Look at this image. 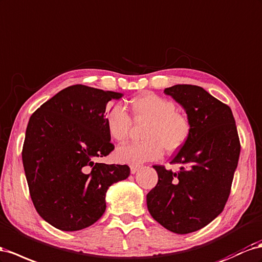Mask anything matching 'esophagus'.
Returning a JSON list of instances; mask_svg holds the SVG:
<instances>
[{"mask_svg": "<svg viewBox=\"0 0 262 262\" xmlns=\"http://www.w3.org/2000/svg\"><path fill=\"white\" fill-rule=\"evenodd\" d=\"M140 168H141V165H131L130 166V169H131V173L132 174H136Z\"/></svg>", "mask_w": 262, "mask_h": 262, "instance_id": "34e87169", "label": "esophagus"}]
</instances>
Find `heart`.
<instances>
[{
    "instance_id": "heart-1",
    "label": "heart",
    "mask_w": 262,
    "mask_h": 262,
    "mask_svg": "<svg viewBox=\"0 0 262 262\" xmlns=\"http://www.w3.org/2000/svg\"><path fill=\"white\" fill-rule=\"evenodd\" d=\"M131 109L137 121L148 122L143 133L145 141L119 146L115 157L120 163L138 165L158 160L164 148L168 153L180 150L192 132L189 119L176 111L173 101L158 95L146 94L133 99ZM104 121L109 136L117 142H123L129 137L132 120L120 103L109 105Z\"/></svg>"
}]
</instances>
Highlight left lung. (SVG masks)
<instances>
[{
	"mask_svg": "<svg viewBox=\"0 0 262 262\" xmlns=\"http://www.w3.org/2000/svg\"><path fill=\"white\" fill-rule=\"evenodd\" d=\"M164 94L185 110L192 132L171 161L182 165L179 172L153 166L159 181L146 195V205L164 228L184 235L205 227L223 211L240 142L231 109L202 87L175 84Z\"/></svg>",
	"mask_w": 262,
	"mask_h": 262,
	"instance_id": "left-lung-1",
	"label": "left lung"
}]
</instances>
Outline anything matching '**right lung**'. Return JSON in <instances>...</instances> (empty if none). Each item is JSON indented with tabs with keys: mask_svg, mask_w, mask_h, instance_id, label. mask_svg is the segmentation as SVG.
Listing matches in <instances>:
<instances>
[{
	"mask_svg": "<svg viewBox=\"0 0 262 262\" xmlns=\"http://www.w3.org/2000/svg\"><path fill=\"white\" fill-rule=\"evenodd\" d=\"M122 96L75 84L31 116L22 151L25 176L37 213L55 228L76 231L95 224L108 188L130 175L128 165L95 163L115 148L104 112Z\"/></svg>",
	"mask_w": 262,
	"mask_h": 262,
	"instance_id": "1",
	"label": "right lung"
}]
</instances>
